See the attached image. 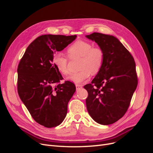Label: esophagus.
Instances as JSON below:
<instances>
[{"label":"esophagus","mask_w":153,"mask_h":153,"mask_svg":"<svg viewBox=\"0 0 153 153\" xmlns=\"http://www.w3.org/2000/svg\"><path fill=\"white\" fill-rule=\"evenodd\" d=\"M76 90L77 89H80V88H82V85H79V84H76Z\"/></svg>","instance_id":"34e87169"}]
</instances>
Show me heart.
<instances>
[{"mask_svg":"<svg viewBox=\"0 0 153 153\" xmlns=\"http://www.w3.org/2000/svg\"><path fill=\"white\" fill-rule=\"evenodd\" d=\"M67 52L70 58L81 57L79 68L81 70L71 74L68 79L75 84H80L92 75L98 73L103 66L105 54L100 47H93L89 41L77 40L69 46ZM53 64L62 75H68V59L63 53L56 52L52 57Z\"/></svg>","mask_w":153,"mask_h":153,"instance_id":"b5f03b06","label":"heart"}]
</instances>
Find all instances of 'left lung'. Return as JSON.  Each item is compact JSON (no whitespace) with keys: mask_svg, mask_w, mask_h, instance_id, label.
<instances>
[{"mask_svg":"<svg viewBox=\"0 0 153 153\" xmlns=\"http://www.w3.org/2000/svg\"><path fill=\"white\" fill-rule=\"evenodd\" d=\"M103 50V66L84 87L88 92L86 106L93 120L108 125L126 112L138 84L136 66L131 53L115 37L98 32L85 36Z\"/></svg>","mask_w":153,"mask_h":153,"instance_id":"1","label":"left lung"}]
</instances>
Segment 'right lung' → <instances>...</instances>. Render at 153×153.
<instances>
[{"label": "right lung", "mask_w": 153, "mask_h": 153, "mask_svg": "<svg viewBox=\"0 0 153 153\" xmlns=\"http://www.w3.org/2000/svg\"><path fill=\"white\" fill-rule=\"evenodd\" d=\"M76 38L42 35L27 48L18 64V93L35 121L46 128L59 126L65 119L68 104L76 91L52 64L55 52L62 51Z\"/></svg>", "instance_id": "right-lung-1"}]
</instances>
